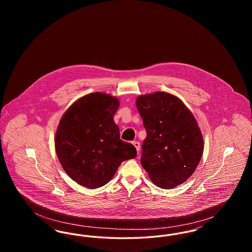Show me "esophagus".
<instances>
[{"label":"esophagus","instance_id":"1","mask_svg":"<svg viewBox=\"0 0 252 252\" xmlns=\"http://www.w3.org/2000/svg\"><path fill=\"white\" fill-rule=\"evenodd\" d=\"M132 144H133V145L136 147L137 151L139 152V151H140V148H141V144H140V143H139V142H133Z\"/></svg>","mask_w":252,"mask_h":252}]
</instances>
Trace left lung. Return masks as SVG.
<instances>
[{
	"instance_id": "obj_1",
	"label": "left lung",
	"mask_w": 252,
	"mask_h": 252,
	"mask_svg": "<svg viewBox=\"0 0 252 252\" xmlns=\"http://www.w3.org/2000/svg\"><path fill=\"white\" fill-rule=\"evenodd\" d=\"M136 106L146 130L141 163L158 187L175 188L189 179L203 154L196 120L180 99L163 92L139 96Z\"/></svg>"
}]
</instances>
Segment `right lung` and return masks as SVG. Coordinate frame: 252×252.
I'll return each mask as SVG.
<instances>
[{
  "mask_svg": "<svg viewBox=\"0 0 252 252\" xmlns=\"http://www.w3.org/2000/svg\"><path fill=\"white\" fill-rule=\"evenodd\" d=\"M116 97L94 93L74 102L58 126L55 145L60 164L72 180L89 189L107 184L124 160L134 158V145L120 139L113 116Z\"/></svg>",
  "mask_w": 252,
  "mask_h": 252,
  "instance_id": "1",
  "label": "right lung"
}]
</instances>
